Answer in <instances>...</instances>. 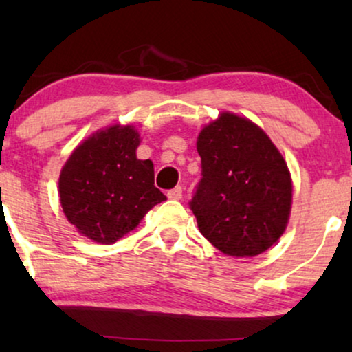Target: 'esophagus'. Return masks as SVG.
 <instances>
[{
    "label": "esophagus",
    "mask_w": 352,
    "mask_h": 352,
    "mask_svg": "<svg viewBox=\"0 0 352 352\" xmlns=\"http://www.w3.org/2000/svg\"><path fill=\"white\" fill-rule=\"evenodd\" d=\"M166 195L170 200H181L182 199V187L177 186V187H175V189L168 190Z\"/></svg>",
    "instance_id": "esophagus-1"
}]
</instances>
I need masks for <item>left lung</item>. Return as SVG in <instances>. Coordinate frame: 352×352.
I'll list each match as a JSON object with an SVG mask.
<instances>
[{"label":"left lung","mask_w":352,"mask_h":352,"mask_svg":"<svg viewBox=\"0 0 352 352\" xmlns=\"http://www.w3.org/2000/svg\"><path fill=\"white\" fill-rule=\"evenodd\" d=\"M201 177L189 201L201 235L229 256L266 252L287 228L292 179L266 133L234 113L201 129Z\"/></svg>","instance_id":"obj_1"}]
</instances>
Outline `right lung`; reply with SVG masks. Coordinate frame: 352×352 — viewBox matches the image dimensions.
Here are the masks:
<instances>
[{
	"label": "right lung",
	"instance_id": "add662e5",
	"mask_svg": "<svg viewBox=\"0 0 352 352\" xmlns=\"http://www.w3.org/2000/svg\"><path fill=\"white\" fill-rule=\"evenodd\" d=\"M131 126L96 133L75 148L59 177L60 205L80 234L113 243L166 197L153 186V165L139 160Z\"/></svg>",
	"mask_w": 352,
	"mask_h": 352
}]
</instances>
